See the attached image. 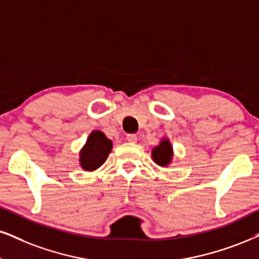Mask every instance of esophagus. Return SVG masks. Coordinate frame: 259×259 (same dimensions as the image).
Listing matches in <instances>:
<instances>
[{
	"instance_id": "34e87169",
	"label": "esophagus",
	"mask_w": 259,
	"mask_h": 259,
	"mask_svg": "<svg viewBox=\"0 0 259 259\" xmlns=\"http://www.w3.org/2000/svg\"><path fill=\"white\" fill-rule=\"evenodd\" d=\"M127 140H128L130 143H136L137 140H138V137L136 135H127Z\"/></svg>"
}]
</instances>
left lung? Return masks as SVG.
<instances>
[{
    "instance_id": "1",
    "label": "left lung",
    "mask_w": 259,
    "mask_h": 259,
    "mask_svg": "<svg viewBox=\"0 0 259 259\" xmlns=\"http://www.w3.org/2000/svg\"><path fill=\"white\" fill-rule=\"evenodd\" d=\"M154 161L161 167H167L173 158V146L167 138H163L159 143V145L152 149L151 152Z\"/></svg>"
}]
</instances>
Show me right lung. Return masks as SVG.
I'll use <instances>...</instances> for the list:
<instances>
[{
  "label": "right lung",
  "instance_id": "right-lung-1",
  "mask_svg": "<svg viewBox=\"0 0 259 259\" xmlns=\"http://www.w3.org/2000/svg\"><path fill=\"white\" fill-rule=\"evenodd\" d=\"M113 143L108 139L103 132L94 131L89 136L86 144L80 151V165L84 170L92 171L100 168L109 156Z\"/></svg>",
  "mask_w": 259,
  "mask_h": 259
}]
</instances>
